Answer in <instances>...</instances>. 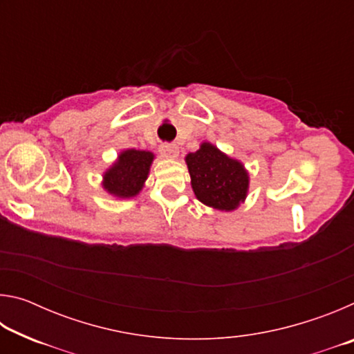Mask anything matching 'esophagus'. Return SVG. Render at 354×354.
Returning a JSON list of instances; mask_svg holds the SVG:
<instances>
[{
	"mask_svg": "<svg viewBox=\"0 0 354 354\" xmlns=\"http://www.w3.org/2000/svg\"><path fill=\"white\" fill-rule=\"evenodd\" d=\"M160 153H162L164 158L176 159L179 154V149L176 145H173V143H164V145H160Z\"/></svg>",
	"mask_w": 354,
	"mask_h": 354,
	"instance_id": "1",
	"label": "esophagus"
}]
</instances>
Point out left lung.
I'll list each match as a JSON object with an SVG mask.
<instances>
[{
  "label": "left lung",
  "instance_id": "left-lung-1",
  "mask_svg": "<svg viewBox=\"0 0 354 354\" xmlns=\"http://www.w3.org/2000/svg\"><path fill=\"white\" fill-rule=\"evenodd\" d=\"M190 185L196 200L221 212H231L245 203L250 190V173L242 160L231 158L211 142L185 154Z\"/></svg>",
  "mask_w": 354,
  "mask_h": 354
}]
</instances>
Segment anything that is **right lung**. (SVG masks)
<instances>
[{"instance_id": "1", "label": "right lung", "mask_w": 354, "mask_h": 354, "mask_svg": "<svg viewBox=\"0 0 354 354\" xmlns=\"http://www.w3.org/2000/svg\"><path fill=\"white\" fill-rule=\"evenodd\" d=\"M156 154L148 149L127 148L103 171L101 187L115 200L134 198L145 187Z\"/></svg>"}]
</instances>
